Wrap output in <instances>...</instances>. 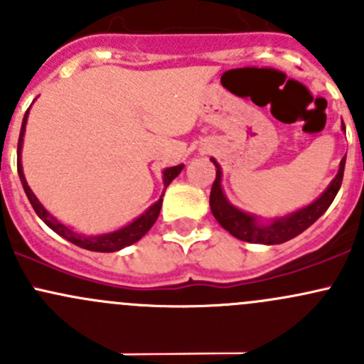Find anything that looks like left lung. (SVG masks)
Wrapping results in <instances>:
<instances>
[{
  "instance_id": "1",
  "label": "left lung",
  "mask_w": 364,
  "mask_h": 364,
  "mask_svg": "<svg viewBox=\"0 0 364 364\" xmlns=\"http://www.w3.org/2000/svg\"><path fill=\"white\" fill-rule=\"evenodd\" d=\"M345 130V127H343ZM216 167V179L211 186V196H209V205H211V213L216 218V222L232 234L234 237L247 243H259V245H280L285 241L292 240V237L299 236L303 230L314 222H317L326 209L331 205L335 200L336 193H338L341 186V179H343V168H345V156L340 161L338 174L335 176L328 188L324 190L317 200L311 204L304 205V208L297 209V211L291 213L282 218H274L271 222L264 223L260 222L257 216L248 215V213L241 211L236 205H232L227 200L225 193L222 190V168L216 164L215 159H211Z\"/></svg>"
}]
</instances>
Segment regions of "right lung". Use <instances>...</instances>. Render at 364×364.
Here are the masks:
<instances>
[{"label": "right lung", "mask_w": 364, "mask_h": 364, "mask_svg": "<svg viewBox=\"0 0 364 364\" xmlns=\"http://www.w3.org/2000/svg\"><path fill=\"white\" fill-rule=\"evenodd\" d=\"M28 112L29 109L24 114V119H23V127H21V134H19V142H17V172H19V178L21 183H23V188L28 196L29 203H31L33 209H35L36 215L40 216V220H43L47 227L54 230L56 234H60L61 237L70 241V243L77 245V247L84 248V250H90V252H117L124 247H130V245L137 243L146 232L153 227V223L156 222L160 215V209H161V197L156 200L155 204L149 205L144 213H142L139 218H135L134 222L128 223V225L121 227V229L114 230V232H107V234H98V236H86V234H80L75 232L73 229H70L68 225L61 223L60 220L54 218L42 204L40 200L36 199L35 193L31 192V188L28 186L24 178V172H23V164H21V151H23V142H24V132H26V123H28ZM185 165H176V167H168L164 171V186L167 188L171 185L172 179L183 171Z\"/></svg>", "instance_id": "right-lung-1"}]
</instances>
